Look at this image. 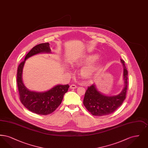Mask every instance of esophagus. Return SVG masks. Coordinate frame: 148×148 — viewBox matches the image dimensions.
<instances>
[{
	"label": "esophagus",
	"instance_id": "1",
	"mask_svg": "<svg viewBox=\"0 0 148 148\" xmlns=\"http://www.w3.org/2000/svg\"><path fill=\"white\" fill-rule=\"evenodd\" d=\"M77 88V85L74 84H71L70 85V88L71 89H76Z\"/></svg>",
	"mask_w": 148,
	"mask_h": 148
}]
</instances>
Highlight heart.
Here are the masks:
<instances>
[{"instance_id": "heart-1", "label": "heart", "mask_w": 148, "mask_h": 148, "mask_svg": "<svg viewBox=\"0 0 148 148\" xmlns=\"http://www.w3.org/2000/svg\"><path fill=\"white\" fill-rule=\"evenodd\" d=\"M99 56L98 54L85 55L81 56L75 61V63L77 65L88 63L81 69L80 75L82 77L89 78L92 77L95 74L100 65V62L98 60Z\"/></svg>"}]
</instances>
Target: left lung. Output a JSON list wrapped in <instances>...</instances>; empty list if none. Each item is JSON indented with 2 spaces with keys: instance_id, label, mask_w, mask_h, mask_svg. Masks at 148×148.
<instances>
[{
  "instance_id": "1",
  "label": "left lung",
  "mask_w": 148,
  "mask_h": 148,
  "mask_svg": "<svg viewBox=\"0 0 148 148\" xmlns=\"http://www.w3.org/2000/svg\"><path fill=\"white\" fill-rule=\"evenodd\" d=\"M123 66L124 88L119 94L109 96L100 92L95 84L88 87L85 93L83 104L86 109L95 116L110 114L121 106L126 98L127 88V71L125 62L120 59Z\"/></svg>"
}]
</instances>
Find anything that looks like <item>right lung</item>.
Listing matches in <instances>:
<instances>
[{
	"label": "right lung",
	"mask_w": 148,
	"mask_h": 148,
	"mask_svg": "<svg viewBox=\"0 0 148 148\" xmlns=\"http://www.w3.org/2000/svg\"><path fill=\"white\" fill-rule=\"evenodd\" d=\"M51 53L48 42L36 45L26 55L24 60L18 66L17 71V84L21 103L29 111L39 115H48L55 111L61 104L69 85H56L45 92L31 91L23 82V70L26 60L30 57L40 53Z\"/></svg>",
	"instance_id": "right-lung-1"
}]
</instances>
